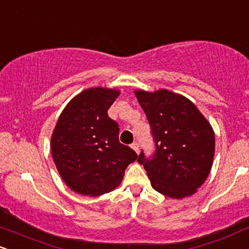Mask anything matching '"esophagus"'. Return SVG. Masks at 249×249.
Instances as JSON below:
<instances>
[{"label":"esophagus","instance_id":"obj_1","mask_svg":"<svg viewBox=\"0 0 249 249\" xmlns=\"http://www.w3.org/2000/svg\"><path fill=\"white\" fill-rule=\"evenodd\" d=\"M131 147H132L134 151H136V153H139V143L133 142L132 145H131Z\"/></svg>","mask_w":249,"mask_h":249}]
</instances>
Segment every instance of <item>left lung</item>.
<instances>
[{"label": "left lung", "mask_w": 249, "mask_h": 249, "mask_svg": "<svg viewBox=\"0 0 249 249\" xmlns=\"http://www.w3.org/2000/svg\"><path fill=\"white\" fill-rule=\"evenodd\" d=\"M145 112L155 151L138 162L142 164L152 187L173 198L196 193L211 170L214 133L193 102L168 90L136 91Z\"/></svg>", "instance_id": "1"}]
</instances>
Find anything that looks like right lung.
Instances as JSON below:
<instances>
[{
	"mask_svg": "<svg viewBox=\"0 0 249 249\" xmlns=\"http://www.w3.org/2000/svg\"><path fill=\"white\" fill-rule=\"evenodd\" d=\"M118 95L107 88L87 89L67 104L53 131L51 151L56 168L80 195L100 196L113 190L138 158L119 142L118 123L107 116Z\"/></svg>",
	"mask_w": 249,
	"mask_h": 249,
	"instance_id": "add662e5",
	"label": "right lung"
}]
</instances>
